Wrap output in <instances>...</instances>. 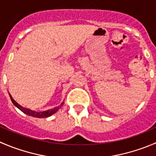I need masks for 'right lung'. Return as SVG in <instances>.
Returning <instances> with one entry per match:
<instances>
[{
  "mask_svg": "<svg viewBox=\"0 0 156 156\" xmlns=\"http://www.w3.org/2000/svg\"><path fill=\"white\" fill-rule=\"evenodd\" d=\"M9 95H10V100H11V101H12V103L13 104V105L16 106V107H17L19 110H20L21 111L23 112V113H26L27 115L32 116H33V117H37V118H46V117H48V116H52V114H54L55 113H56V112L58 110V109H59L60 107L63 105V104H64V101H63V102L59 106L54 107V108H52V109H50V110H45V111H42V112H36V111H35V110H30V109H28V108H26V107H22V106L20 105L17 102H16V101L13 99V98H12V96L10 95V93H9Z\"/></svg>",
  "mask_w": 156,
  "mask_h": 156,
  "instance_id": "right-lung-1",
  "label": "right lung"
}]
</instances>
